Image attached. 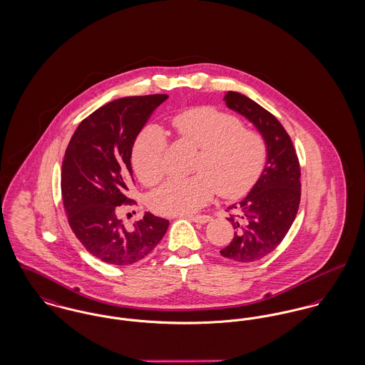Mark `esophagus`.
<instances>
[{"label": "esophagus", "mask_w": 365, "mask_h": 365, "mask_svg": "<svg viewBox=\"0 0 365 365\" xmlns=\"http://www.w3.org/2000/svg\"><path fill=\"white\" fill-rule=\"evenodd\" d=\"M187 220H190L192 222H196V224H207L211 221V217L208 215H196V217H187Z\"/></svg>", "instance_id": "34e87169"}]
</instances>
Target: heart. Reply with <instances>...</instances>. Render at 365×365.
<instances>
[{"label": "heart", "instance_id": "heart-1", "mask_svg": "<svg viewBox=\"0 0 365 365\" xmlns=\"http://www.w3.org/2000/svg\"><path fill=\"white\" fill-rule=\"evenodd\" d=\"M176 133L197 148L193 178H172L148 198L163 215H189L211 201L217 192L235 198L247 193L267 161L262 136L242 128V122L212 107H198L172 119ZM132 165L141 182L157 183L167 172V138L161 128H144L132 148Z\"/></svg>", "mask_w": 365, "mask_h": 365}]
</instances>
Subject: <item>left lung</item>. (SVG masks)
<instances>
[{"label":"left lung","mask_w":365,"mask_h":365,"mask_svg":"<svg viewBox=\"0 0 365 365\" xmlns=\"http://www.w3.org/2000/svg\"><path fill=\"white\" fill-rule=\"evenodd\" d=\"M229 110L252 122L267 145L265 167L250 193L229 210L235 227L232 242L221 255L233 262H252L274 252L293 224L302 196L300 165L289 135L281 122L249 97L227 91Z\"/></svg>","instance_id":"obj_1"}]
</instances>
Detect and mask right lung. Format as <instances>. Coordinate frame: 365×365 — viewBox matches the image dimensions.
Segmentation results:
<instances>
[{"instance_id":"1","label":"right lung","mask_w":365,"mask_h":365,"mask_svg":"<svg viewBox=\"0 0 365 365\" xmlns=\"http://www.w3.org/2000/svg\"><path fill=\"white\" fill-rule=\"evenodd\" d=\"M167 94L123 97L83 119L65 151L61 192L68 221L84 249L113 265H132L153 252L169 221L144 212L126 229L118 218L133 180L132 148Z\"/></svg>"}]
</instances>
